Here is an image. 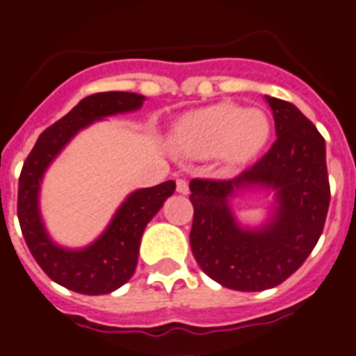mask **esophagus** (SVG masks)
<instances>
[{"instance_id": "esophagus-1", "label": "esophagus", "mask_w": 356, "mask_h": 356, "mask_svg": "<svg viewBox=\"0 0 356 356\" xmlns=\"http://www.w3.org/2000/svg\"><path fill=\"white\" fill-rule=\"evenodd\" d=\"M176 191L180 193V195H187V193H189V184H187V180L178 178V180H176Z\"/></svg>"}]
</instances>
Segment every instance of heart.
Listing matches in <instances>:
<instances>
[{
	"instance_id": "obj_1",
	"label": "heart",
	"mask_w": 356,
	"mask_h": 356,
	"mask_svg": "<svg viewBox=\"0 0 356 356\" xmlns=\"http://www.w3.org/2000/svg\"><path fill=\"white\" fill-rule=\"evenodd\" d=\"M270 138L266 113L235 102H218L187 113L176 124V147L189 156L218 154L227 165H241L257 156Z\"/></svg>"
}]
</instances>
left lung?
<instances>
[{"instance_id":"obj_1","label":"left lung","mask_w":356,"mask_h":356,"mask_svg":"<svg viewBox=\"0 0 356 356\" xmlns=\"http://www.w3.org/2000/svg\"><path fill=\"white\" fill-rule=\"evenodd\" d=\"M266 101L277 136L268 152L235 178L189 184L193 255L204 274L233 291H266L289 280L316 246L331 200L322 134L292 102ZM248 185L272 186L278 196L275 218L257 232L238 228L227 207L232 191Z\"/></svg>"}]
</instances>
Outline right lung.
I'll use <instances>...</instances> for the list:
<instances>
[{"instance_id":"right-lung-1","label":"right lung","mask_w":356,"mask_h":356,"mask_svg":"<svg viewBox=\"0 0 356 356\" xmlns=\"http://www.w3.org/2000/svg\"><path fill=\"white\" fill-rule=\"evenodd\" d=\"M143 95L129 92L93 93L82 99L67 115L40 134L19 175L18 220L27 248L51 280L79 294H108L132 277L145 226L175 193L176 184L169 180L132 193L119 207L106 232L92 246L64 250L51 243L40 220V180L47 165L79 130L95 119L136 110L143 104Z\"/></svg>"}]
</instances>
